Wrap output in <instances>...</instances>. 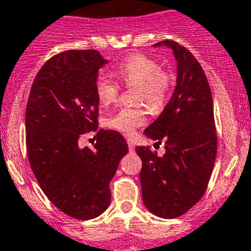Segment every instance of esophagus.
<instances>
[{"instance_id": "obj_1", "label": "esophagus", "mask_w": 251, "mask_h": 251, "mask_svg": "<svg viewBox=\"0 0 251 251\" xmlns=\"http://www.w3.org/2000/svg\"><path fill=\"white\" fill-rule=\"evenodd\" d=\"M127 145H128V150H130V152H134V151H135L134 142L130 141V140H127Z\"/></svg>"}]
</instances>
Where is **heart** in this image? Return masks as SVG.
<instances>
[{"instance_id": "1", "label": "heart", "mask_w": 251, "mask_h": 251, "mask_svg": "<svg viewBox=\"0 0 251 251\" xmlns=\"http://www.w3.org/2000/svg\"><path fill=\"white\" fill-rule=\"evenodd\" d=\"M114 74L126 85H137V102L145 103L156 111L164 106L170 90V76L161 71L156 61L145 55H131L114 67ZM95 92L101 105L107 106L119 96V86L106 75L95 80ZM146 123L145 111L141 109H120L107 119V126L125 135L134 134L137 127Z\"/></svg>"}]
</instances>
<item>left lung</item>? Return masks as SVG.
<instances>
[{"mask_svg":"<svg viewBox=\"0 0 251 251\" xmlns=\"http://www.w3.org/2000/svg\"><path fill=\"white\" fill-rule=\"evenodd\" d=\"M170 49L176 61V85L161 114L144 134L165 153L137 146L142 161V202L153 215L174 219L201 199L216 156L214 106L209 82L193 53L174 41L153 47Z\"/></svg>","mask_w":251,"mask_h":251,"instance_id":"8db88e82","label":"left lung"}]
</instances>
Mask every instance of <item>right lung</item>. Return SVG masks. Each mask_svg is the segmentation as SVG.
<instances>
[{
    "label": "right lung",
    "mask_w": 251,
    "mask_h": 251,
    "mask_svg": "<svg viewBox=\"0 0 251 251\" xmlns=\"http://www.w3.org/2000/svg\"><path fill=\"white\" fill-rule=\"evenodd\" d=\"M107 64L96 50H69L50 58L33 80L26 106V146L38 185L56 207L90 220L109 207L110 181L127 153L117 131L100 130L94 149L78 137L98 128L95 80Z\"/></svg>",
    "instance_id": "1"
}]
</instances>
